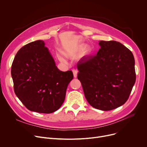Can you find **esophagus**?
Listing matches in <instances>:
<instances>
[{"instance_id": "obj_1", "label": "esophagus", "mask_w": 147, "mask_h": 147, "mask_svg": "<svg viewBox=\"0 0 147 147\" xmlns=\"http://www.w3.org/2000/svg\"><path fill=\"white\" fill-rule=\"evenodd\" d=\"M73 74H74V78H76L77 76H78V70H76V69H73Z\"/></svg>"}]
</instances>
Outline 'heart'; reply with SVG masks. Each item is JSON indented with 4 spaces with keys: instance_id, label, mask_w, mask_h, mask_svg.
<instances>
[{
    "instance_id": "obj_1",
    "label": "heart",
    "mask_w": 147,
    "mask_h": 147,
    "mask_svg": "<svg viewBox=\"0 0 147 147\" xmlns=\"http://www.w3.org/2000/svg\"><path fill=\"white\" fill-rule=\"evenodd\" d=\"M59 59H60L61 61H63V62L64 61V59L63 57H62L59 56Z\"/></svg>"
}]
</instances>
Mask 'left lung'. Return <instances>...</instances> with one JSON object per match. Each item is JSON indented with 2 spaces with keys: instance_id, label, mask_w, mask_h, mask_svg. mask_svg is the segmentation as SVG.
I'll list each match as a JSON object with an SVG mask.
<instances>
[{
  "instance_id": "1",
  "label": "left lung",
  "mask_w": 147,
  "mask_h": 147,
  "mask_svg": "<svg viewBox=\"0 0 147 147\" xmlns=\"http://www.w3.org/2000/svg\"><path fill=\"white\" fill-rule=\"evenodd\" d=\"M94 55L77 64L84 96L95 109L109 111L124 104L136 80L132 52L120 42L99 41Z\"/></svg>"
}]
</instances>
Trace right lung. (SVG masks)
Here are the masks:
<instances>
[{
    "instance_id": "1",
    "label": "right lung",
    "mask_w": 147,
    "mask_h": 147,
    "mask_svg": "<svg viewBox=\"0 0 147 147\" xmlns=\"http://www.w3.org/2000/svg\"><path fill=\"white\" fill-rule=\"evenodd\" d=\"M15 95L27 109L40 113H51L63 104L71 70L60 71L43 40L22 47L11 67Z\"/></svg>"
}]
</instances>
